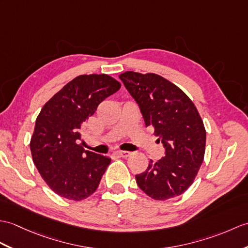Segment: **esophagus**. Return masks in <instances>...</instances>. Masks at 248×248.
<instances>
[{"label": "esophagus", "instance_id": "esophagus-1", "mask_svg": "<svg viewBox=\"0 0 248 248\" xmlns=\"http://www.w3.org/2000/svg\"><path fill=\"white\" fill-rule=\"evenodd\" d=\"M115 154L116 155H118V156H120V157H128V156H130V154H131V152H129V151H116L115 152Z\"/></svg>", "mask_w": 248, "mask_h": 248}]
</instances>
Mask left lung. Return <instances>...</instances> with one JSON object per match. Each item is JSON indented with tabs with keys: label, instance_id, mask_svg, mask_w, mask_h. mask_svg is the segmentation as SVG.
<instances>
[{
	"label": "left lung",
	"instance_id": "obj_1",
	"mask_svg": "<svg viewBox=\"0 0 248 248\" xmlns=\"http://www.w3.org/2000/svg\"><path fill=\"white\" fill-rule=\"evenodd\" d=\"M119 78L165 148L164 157L156 163L150 159L147 170L135 176L138 187L157 201L181 195L204 159L206 130L197 108L178 86L159 75L125 72Z\"/></svg>",
	"mask_w": 248,
	"mask_h": 248
}]
</instances>
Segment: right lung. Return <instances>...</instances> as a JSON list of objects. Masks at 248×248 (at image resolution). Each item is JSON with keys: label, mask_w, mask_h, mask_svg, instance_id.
<instances>
[{"label": "right lung", "mask_w": 248, "mask_h": 248, "mask_svg": "<svg viewBox=\"0 0 248 248\" xmlns=\"http://www.w3.org/2000/svg\"><path fill=\"white\" fill-rule=\"evenodd\" d=\"M106 74L80 75L55 94L38 115L31 151L39 173L55 193L81 201L99 186L111 158L85 151L80 130L107 97L120 89Z\"/></svg>", "instance_id": "add662e5"}]
</instances>
